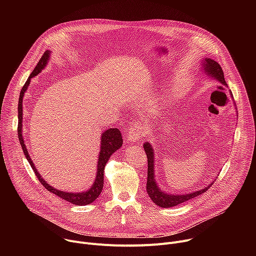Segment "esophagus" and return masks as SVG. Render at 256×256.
<instances>
[{"mask_svg":"<svg viewBox=\"0 0 256 256\" xmlns=\"http://www.w3.org/2000/svg\"><path fill=\"white\" fill-rule=\"evenodd\" d=\"M144 136V130L138 124H132L130 128H128V140L130 142H138L142 136Z\"/></svg>","mask_w":256,"mask_h":256,"instance_id":"esophagus-1","label":"esophagus"}]
</instances>
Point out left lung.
Wrapping results in <instances>:
<instances>
[{
	"mask_svg": "<svg viewBox=\"0 0 256 256\" xmlns=\"http://www.w3.org/2000/svg\"><path fill=\"white\" fill-rule=\"evenodd\" d=\"M204 70L206 72V75H210V77H214L216 81H218L220 83L227 85L225 78H224V72L223 70L221 68V66L218 64L216 62H214V60L210 58H206L204 62ZM144 150L147 154V158H148V178H147V192L149 194V196L151 198V200H153L154 204H156L157 206H159L160 208H171V206H175L181 202H184L186 200H190L202 194H204V192H206L212 184H210V186L202 188L198 192H194L192 194H179V196H172V194H168L164 192H161L159 190V188L157 186L155 179H154V153H153V149L151 147V144L149 142H144Z\"/></svg>",
	"mask_w": 256,
	"mask_h": 256,
	"instance_id": "obj_1",
	"label": "left lung"
}]
</instances>
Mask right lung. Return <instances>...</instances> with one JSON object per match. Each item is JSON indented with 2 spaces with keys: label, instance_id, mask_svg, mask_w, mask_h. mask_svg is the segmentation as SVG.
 I'll return each mask as SVG.
<instances>
[{
  "label": "right lung",
  "instance_id": "right-lung-1",
  "mask_svg": "<svg viewBox=\"0 0 256 256\" xmlns=\"http://www.w3.org/2000/svg\"><path fill=\"white\" fill-rule=\"evenodd\" d=\"M50 56V52L46 50L44 52V54H42V58L40 60V62L36 64L35 68L33 70V72L30 74L28 80L26 81V83L24 84L23 88L21 89L20 92V96H19V102H18V138H19V142L21 144L22 150L24 152V155L26 157V159L28 160L30 166L32 167L36 177L38 178V180L40 181V184L50 192L54 194L56 196H60V198L76 206H86L89 204L91 202H93L101 194L102 188H103V173H104V167L108 161V159L110 158V156L118 151L122 144V136L118 128H109L107 130H105L101 136V149H100V154H99V159H98V169H97V176L95 178V182L94 184L91 186V188L85 192H78V194H72V192H60L56 188H54L52 186H50L48 184H46V181H44V179L40 176V174L36 170L34 164L31 161V158L28 154V151L26 149V144H24L23 140V136H22V100H23V96L25 91L27 90V87L30 83V79L34 76H36L38 74L42 72V70L46 66V64H48V60Z\"/></svg>",
  "mask_w": 256,
  "mask_h": 256
}]
</instances>
